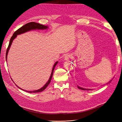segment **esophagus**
Here are the masks:
<instances>
[{"label":"esophagus","mask_w":122,"mask_h":122,"mask_svg":"<svg viewBox=\"0 0 122 122\" xmlns=\"http://www.w3.org/2000/svg\"><path fill=\"white\" fill-rule=\"evenodd\" d=\"M71 56H72L71 55V54H67L65 56H64V59H65V60H66V61L69 60L71 58Z\"/></svg>","instance_id":"obj_1"}]
</instances>
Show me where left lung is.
Listing matches in <instances>:
<instances>
[{"instance_id": "left-lung-1", "label": "left lung", "mask_w": 122, "mask_h": 122, "mask_svg": "<svg viewBox=\"0 0 122 122\" xmlns=\"http://www.w3.org/2000/svg\"><path fill=\"white\" fill-rule=\"evenodd\" d=\"M112 81V80H111V81L108 82V83H107V84H108V83H109L110 82H111V81ZM77 87L79 88V89H81V90H92V89H84V88H83V87H80V86H78V85H77Z\"/></svg>"}]
</instances>
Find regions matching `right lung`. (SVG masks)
Here are the masks:
<instances>
[{
  "instance_id": "right-lung-1",
  "label": "right lung",
  "mask_w": 122,
  "mask_h": 122,
  "mask_svg": "<svg viewBox=\"0 0 122 122\" xmlns=\"http://www.w3.org/2000/svg\"><path fill=\"white\" fill-rule=\"evenodd\" d=\"M48 28H49L48 26H46V25H41L40 24H38V23H36V22H29V23H28V24H25L24 25H23L22 27H21V28H19V29H18L16 31H15L14 32V34H13L12 36L11 39H10V40L9 46H8L7 50V51H6V60H7L8 53V52H9V49H10V46H11V44L12 43V41H13V40L15 39V38L17 37V35H19L22 34V33H24L26 32L29 31H31V30H44V29H47ZM58 63V61H56V62L54 64L52 70V72H51V75H50V77H49V80L48 81V82H46V83L45 84V85H44L43 86H42V87H41V89H38L37 90L32 91H28L22 89L21 88H20L19 86H18L16 84H15V85H16V86L18 88H19V89H21V90L27 92L28 93H38V92H40L43 91V90H45L46 89V87L48 86V85L50 83L51 79H52V76H53V71H54V68H55V67H56V65L57 63Z\"/></svg>"
}]
</instances>
